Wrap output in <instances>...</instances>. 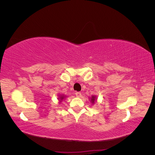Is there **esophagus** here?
Returning <instances> with one entry per match:
<instances>
[{
	"label": "esophagus",
	"instance_id": "obj_1",
	"mask_svg": "<svg viewBox=\"0 0 155 155\" xmlns=\"http://www.w3.org/2000/svg\"><path fill=\"white\" fill-rule=\"evenodd\" d=\"M75 94H76V96L77 97H79L81 96V93L80 92H76Z\"/></svg>",
	"mask_w": 155,
	"mask_h": 155
}]
</instances>
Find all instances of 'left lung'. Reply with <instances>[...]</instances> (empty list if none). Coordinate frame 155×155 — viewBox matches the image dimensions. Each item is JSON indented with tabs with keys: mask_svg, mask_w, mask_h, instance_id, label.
Segmentation results:
<instances>
[{
	"mask_svg": "<svg viewBox=\"0 0 155 155\" xmlns=\"http://www.w3.org/2000/svg\"><path fill=\"white\" fill-rule=\"evenodd\" d=\"M92 102H94V97H92Z\"/></svg>",
	"mask_w": 155,
	"mask_h": 155,
	"instance_id": "left-lung-1",
	"label": "left lung"
}]
</instances>
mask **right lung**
<instances>
[{"mask_svg":"<svg viewBox=\"0 0 155 155\" xmlns=\"http://www.w3.org/2000/svg\"><path fill=\"white\" fill-rule=\"evenodd\" d=\"M62 99H63V97H61V100H62Z\"/></svg>","mask_w":155,"mask_h":155,"instance_id":"obj_1","label":"right lung"}]
</instances>
